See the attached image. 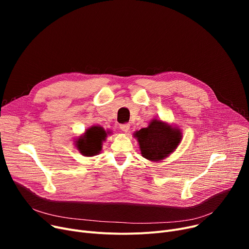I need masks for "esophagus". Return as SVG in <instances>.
<instances>
[{
    "label": "esophagus",
    "instance_id": "obj_1",
    "mask_svg": "<svg viewBox=\"0 0 249 249\" xmlns=\"http://www.w3.org/2000/svg\"><path fill=\"white\" fill-rule=\"evenodd\" d=\"M120 129L122 130L123 132L127 133L129 131V129H130V125L129 124H121L120 125Z\"/></svg>",
    "mask_w": 249,
    "mask_h": 249
}]
</instances>
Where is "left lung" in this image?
Masks as SVG:
<instances>
[{
    "instance_id": "1",
    "label": "left lung",
    "mask_w": 249,
    "mask_h": 249,
    "mask_svg": "<svg viewBox=\"0 0 249 249\" xmlns=\"http://www.w3.org/2000/svg\"><path fill=\"white\" fill-rule=\"evenodd\" d=\"M141 155L151 161H160L173 153L181 140V131L161 120L153 119L148 127L134 133Z\"/></svg>"
}]
</instances>
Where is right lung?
Listing matches in <instances>:
<instances>
[{
	"instance_id": "obj_1",
	"label": "right lung",
	"mask_w": 249,
	"mask_h": 249,
	"mask_svg": "<svg viewBox=\"0 0 249 249\" xmlns=\"http://www.w3.org/2000/svg\"><path fill=\"white\" fill-rule=\"evenodd\" d=\"M100 126H91L75 141L76 148L85 156H94L102 150V143L106 140L107 134Z\"/></svg>"
}]
</instances>
